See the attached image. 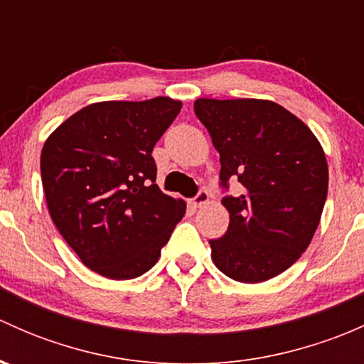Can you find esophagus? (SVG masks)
Masks as SVG:
<instances>
[{
    "mask_svg": "<svg viewBox=\"0 0 364 364\" xmlns=\"http://www.w3.org/2000/svg\"><path fill=\"white\" fill-rule=\"evenodd\" d=\"M208 200H209V193L205 192V190H200V192L192 199V204L193 208H200V205H204Z\"/></svg>",
    "mask_w": 364,
    "mask_h": 364,
    "instance_id": "34e87169",
    "label": "esophagus"
}]
</instances>
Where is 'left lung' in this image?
I'll return each instance as SVG.
<instances>
[{
    "instance_id": "obj_1",
    "label": "left lung",
    "mask_w": 364,
    "mask_h": 364,
    "mask_svg": "<svg viewBox=\"0 0 364 364\" xmlns=\"http://www.w3.org/2000/svg\"><path fill=\"white\" fill-rule=\"evenodd\" d=\"M193 111L220 153L229 229L211 240V259L229 278L259 284L292 266L308 248L328 197V161L314 132L271 100L199 98Z\"/></svg>"
}]
</instances>
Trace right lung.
Instances as JSON below:
<instances>
[{"label":"right lung","mask_w":364,"mask_h":364,"mask_svg":"<svg viewBox=\"0 0 364 364\" xmlns=\"http://www.w3.org/2000/svg\"><path fill=\"white\" fill-rule=\"evenodd\" d=\"M181 102H98L46 141L43 193L54 225L84 266L111 280L151 269L186 204L156 185L151 153Z\"/></svg>","instance_id":"1"}]
</instances>
